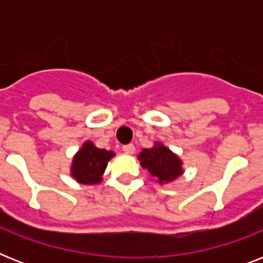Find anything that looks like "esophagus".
Returning a JSON list of instances; mask_svg holds the SVG:
<instances>
[{"mask_svg":"<svg viewBox=\"0 0 263 263\" xmlns=\"http://www.w3.org/2000/svg\"><path fill=\"white\" fill-rule=\"evenodd\" d=\"M123 152L127 153V154H134L135 153V146L132 143L125 144V146H123Z\"/></svg>","mask_w":263,"mask_h":263,"instance_id":"obj_1","label":"esophagus"}]
</instances>
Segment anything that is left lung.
I'll return each mask as SVG.
<instances>
[{
  "instance_id": "obj_1",
  "label": "left lung",
  "mask_w": 263,
  "mask_h": 263,
  "mask_svg": "<svg viewBox=\"0 0 263 263\" xmlns=\"http://www.w3.org/2000/svg\"><path fill=\"white\" fill-rule=\"evenodd\" d=\"M140 165L160 183H168L183 173L181 162L169 148L156 144L153 148H143L139 154Z\"/></svg>"
}]
</instances>
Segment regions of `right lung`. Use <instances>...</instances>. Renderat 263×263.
<instances>
[{
    "instance_id": "1",
    "label": "right lung",
    "mask_w": 263,
    "mask_h": 263,
    "mask_svg": "<svg viewBox=\"0 0 263 263\" xmlns=\"http://www.w3.org/2000/svg\"><path fill=\"white\" fill-rule=\"evenodd\" d=\"M115 156L113 152L95 147L91 142H86L76 153L72 164V176L82 184H97L106 169L107 162Z\"/></svg>"
}]
</instances>
